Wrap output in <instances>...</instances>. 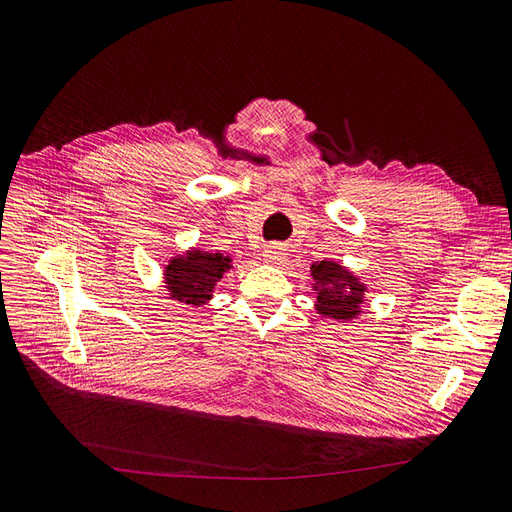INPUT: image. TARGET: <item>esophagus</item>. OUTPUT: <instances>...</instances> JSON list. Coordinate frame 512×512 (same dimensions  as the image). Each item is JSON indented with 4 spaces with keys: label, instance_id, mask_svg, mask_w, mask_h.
I'll use <instances>...</instances> for the list:
<instances>
[{
    "label": "esophagus",
    "instance_id": "esophagus-1",
    "mask_svg": "<svg viewBox=\"0 0 512 512\" xmlns=\"http://www.w3.org/2000/svg\"><path fill=\"white\" fill-rule=\"evenodd\" d=\"M284 257H286L284 249L280 247V244H276V242L268 244V247L263 249V261L270 263V265H280L284 261Z\"/></svg>",
    "mask_w": 512,
    "mask_h": 512
}]
</instances>
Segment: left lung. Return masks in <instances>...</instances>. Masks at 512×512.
Listing matches in <instances>:
<instances>
[{"instance_id":"1","label":"left lung","mask_w":512,"mask_h":512,"mask_svg":"<svg viewBox=\"0 0 512 512\" xmlns=\"http://www.w3.org/2000/svg\"><path fill=\"white\" fill-rule=\"evenodd\" d=\"M314 291H318L316 309L330 320H353L362 314L366 284L345 270L337 261H316L311 265Z\"/></svg>"}]
</instances>
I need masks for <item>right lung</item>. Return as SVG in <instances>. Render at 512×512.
<instances>
[{"label":"right lung","instance_id":"right-lung-1","mask_svg":"<svg viewBox=\"0 0 512 512\" xmlns=\"http://www.w3.org/2000/svg\"><path fill=\"white\" fill-rule=\"evenodd\" d=\"M232 270V259L219 251L192 249L175 255L165 268V288L169 297L186 305H205L217 282Z\"/></svg>","mask_w":512,"mask_h":512}]
</instances>
